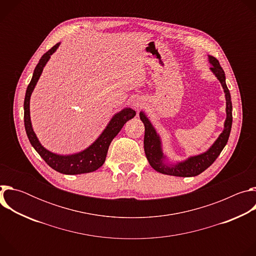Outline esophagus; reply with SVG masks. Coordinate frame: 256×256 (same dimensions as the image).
I'll return each mask as SVG.
<instances>
[{"label":"esophagus","instance_id":"34e87169","mask_svg":"<svg viewBox=\"0 0 256 256\" xmlns=\"http://www.w3.org/2000/svg\"><path fill=\"white\" fill-rule=\"evenodd\" d=\"M132 106L134 107V109H136V110H140V109L142 108L144 106V101L140 98H136V100H134Z\"/></svg>","mask_w":256,"mask_h":256}]
</instances>
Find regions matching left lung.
Returning <instances> with one entry per match:
<instances>
[{
    "label": "left lung",
    "mask_w": 256,
    "mask_h": 256,
    "mask_svg": "<svg viewBox=\"0 0 256 256\" xmlns=\"http://www.w3.org/2000/svg\"><path fill=\"white\" fill-rule=\"evenodd\" d=\"M208 60L212 64V72L218 80L221 82L226 97V112L227 118L224 124V130L218 136L216 140L212 144V147L204 153L190 157L184 162H179L175 165H166L164 163L165 156L162 152L161 140L154 126L144 116V112H140V118L144 124V149L150 165L162 174L179 176V177H192L196 176L208 168L218 156L221 154L226 146L232 128V102L230 91L226 85V77L224 70L222 68L218 60L214 56H208Z\"/></svg>",
    "instance_id": "left-lung-1"
}]
</instances>
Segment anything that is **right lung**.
I'll list each match as a JSON object with an SVG mask.
<instances>
[{
	"label": "right lung",
	"instance_id": "1",
	"mask_svg": "<svg viewBox=\"0 0 256 256\" xmlns=\"http://www.w3.org/2000/svg\"><path fill=\"white\" fill-rule=\"evenodd\" d=\"M58 46L60 44H56L42 56V58L40 60V62L38 64V66H36L34 70L32 79L27 87L25 99H24L25 130L29 138V142L32 144V147L35 149V151L40 155V157L48 163V166H50L56 171L62 174H70V175L93 172L103 165V163L105 162L109 144H110L112 140L120 132L124 124L136 116V112L132 110V108L122 109L120 112L116 114L112 118V120L109 122L106 128L99 136V138L91 146H89L87 149H85L80 153L68 155V156H62V155L54 154L48 151L46 148H44L42 144L40 142L38 136H36L35 132H33V128L31 126L30 109H29L30 96L32 94V91L34 90L36 83H38L42 75L46 64L50 60V56L56 50Z\"/></svg>",
	"mask_w": 256,
	"mask_h": 256
}]
</instances>
